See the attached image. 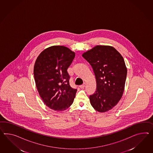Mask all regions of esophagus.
<instances>
[{"mask_svg": "<svg viewBox=\"0 0 153 153\" xmlns=\"http://www.w3.org/2000/svg\"><path fill=\"white\" fill-rule=\"evenodd\" d=\"M85 86V84L84 83V84H82V85H80V86H79V87H80V88H82H82H84Z\"/></svg>", "mask_w": 153, "mask_h": 153, "instance_id": "esophagus-1", "label": "esophagus"}]
</instances>
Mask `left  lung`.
I'll use <instances>...</instances> for the list:
<instances>
[{
	"label": "left lung",
	"mask_w": 153,
	"mask_h": 153,
	"mask_svg": "<svg viewBox=\"0 0 153 153\" xmlns=\"http://www.w3.org/2000/svg\"><path fill=\"white\" fill-rule=\"evenodd\" d=\"M82 56L92 67L97 81L90 104L100 113L108 111L118 104L124 91L127 68L124 58L109 45H97Z\"/></svg>",
	"instance_id": "8db88e82"
}]
</instances>
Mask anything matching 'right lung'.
<instances>
[{
	"label": "right lung",
	"mask_w": 153,
	"mask_h": 153,
	"mask_svg": "<svg viewBox=\"0 0 153 153\" xmlns=\"http://www.w3.org/2000/svg\"><path fill=\"white\" fill-rule=\"evenodd\" d=\"M75 55L68 48L54 45L45 49L35 60L36 86L44 104L51 109L62 111L74 102L77 90L69 85L67 69Z\"/></svg>",
	"instance_id": "add662e5"
}]
</instances>
